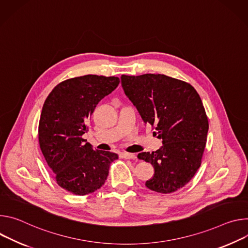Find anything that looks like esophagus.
Masks as SVG:
<instances>
[{"label":"esophagus","instance_id":"obj_1","mask_svg":"<svg viewBox=\"0 0 248 248\" xmlns=\"http://www.w3.org/2000/svg\"><path fill=\"white\" fill-rule=\"evenodd\" d=\"M120 156H121L122 158H127V159H136V158H137L136 155H134V154H129V153H121V154H120Z\"/></svg>","mask_w":248,"mask_h":248}]
</instances>
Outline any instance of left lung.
Wrapping results in <instances>:
<instances>
[{
	"label": "left lung",
	"instance_id": "1",
	"mask_svg": "<svg viewBox=\"0 0 248 248\" xmlns=\"http://www.w3.org/2000/svg\"><path fill=\"white\" fill-rule=\"evenodd\" d=\"M121 85L143 121L162 139L155 152L138 155L155 169L146 186L162 194L177 191L197 172L206 147L209 122L198 93L188 82L160 74L122 75Z\"/></svg>",
	"mask_w": 248,
	"mask_h": 248
}]
</instances>
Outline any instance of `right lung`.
Instances as JSON below:
<instances>
[{
	"label": "right lung",
	"mask_w": 248,
	"mask_h": 248,
	"mask_svg": "<svg viewBox=\"0 0 248 248\" xmlns=\"http://www.w3.org/2000/svg\"><path fill=\"white\" fill-rule=\"evenodd\" d=\"M117 77L87 75L66 79L47 96L40 115L38 140L57 184L75 195H87L105 182L118 155L82 139L96 104L119 85Z\"/></svg>",
	"instance_id": "1"
}]
</instances>
